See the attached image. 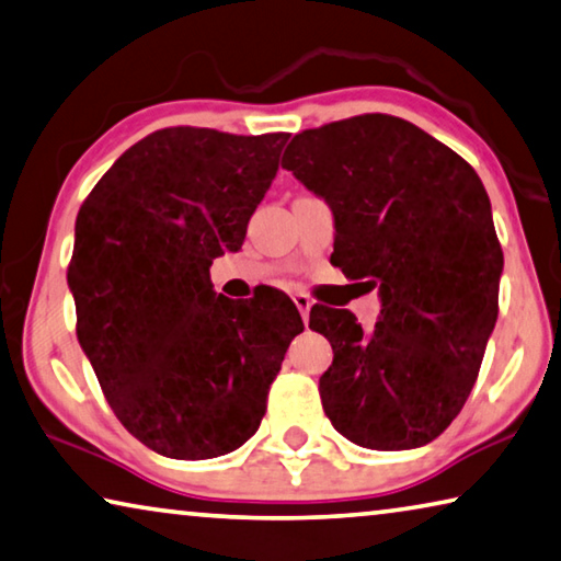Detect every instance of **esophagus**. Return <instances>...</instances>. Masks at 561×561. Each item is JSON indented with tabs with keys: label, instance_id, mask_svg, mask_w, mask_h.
<instances>
[{
	"label": "esophagus",
	"instance_id": "esophagus-1",
	"mask_svg": "<svg viewBox=\"0 0 561 561\" xmlns=\"http://www.w3.org/2000/svg\"><path fill=\"white\" fill-rule=\"evenodd\" d=\"M291 299H295V305H297V309H299L301 319H305V322H307V319H309V309H312V299H309L307 295H295Z\"/></svg>",
	"mask_w": 561,
	"mask_h": 561
}]
</instances>
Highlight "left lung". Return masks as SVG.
Returning a JSON list of instances; mask_svg holds the SVG:
<instances>
[{
  "instance_id": "left-lung-1",
  "label": "left lung",
  "mask_w": 561,
  "mask_h": 561,
  "mask_svg": "<svg viewBox=\"0 0 561 561\" xmlns=\"http://www.w3.org/2000/svg\"><path fill=\"white\" fill-rule=\"evenodd\" d=\"M282 167L334 215L336 266L379 287L371 332L346 309H312L332 344L319 377L334 430L367 449L437 439L472 392L500 312L502 247L477 172L389 114L307 129Z\"/></svg>"
}]
</instances>
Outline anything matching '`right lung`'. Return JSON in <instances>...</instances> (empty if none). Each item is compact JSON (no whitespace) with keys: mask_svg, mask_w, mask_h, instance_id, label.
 Segmentation results:
<instances>
[{"mask_svg":"<svg viewBox=\"0 0 561 561\" xmlns=\"http://www.w3.org/2000/svg\"><path fill=\"white\" fill-rule=\"evenodd\" d=\"M287 139L159 129L79 209L67 272L79 344L124 430L157 455L242 447L305 329L277 289L234 305L209 282L211 260L242 247Z\"/></svg>","mask_w":561,"mask_h":561,"instance_id":"1","label":"right lung"}]
</instances>
